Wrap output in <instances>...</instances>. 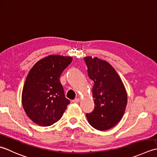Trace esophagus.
I'll use <instances>...</instances> for the list:
<instances>
[{"label": "esophagus", "instance_id": "esophagus-1", "mask_svg": "<svg viewBox=\"0 0 157 157\" xmlns=\"http://www.w3.org/2000/svg\"><path fill=\"white\" fill-rule=\"evenodd\" d=\"M79 101H80V100L78 98H76L74 100H72V102L73 103H78Z\"/></svg>", "mask_w": 157, "mask_h": 157}]
</instances>
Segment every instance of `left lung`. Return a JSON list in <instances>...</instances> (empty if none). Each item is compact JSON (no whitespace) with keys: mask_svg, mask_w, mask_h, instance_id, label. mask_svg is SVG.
I'll return each instance as SVG.
<instances>
[{"mask_svg":"<svg viewBox=\"0 0 157 157\" xmlns=\"http://www.w3.org/2000/svg\"><path fill=\"white\" fill-rule=\"evenodd\" d=\"M89 77L94 82L92 89L94 109L86 114L89 124L100 131L109 129L119 122L127 103V93L116 70L98 57H86Z\"/></svg>","mask_w":157,"mask_h":157,"instance_id":"obj_1","label":"left lung"}]
</instances>
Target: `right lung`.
<instances>
[{"label":"right lung","instance_id":"add662e5","mask_svg":"<svg viewBox=\"0 0 157 157\" xmlns=\"http://www.w3.org/2000/svg\"><path fill=\"white\" fill-rule=\"evenodd\" d=\"M72 59L71 57L49 56L35 63L28 73L22 91V104L28 117L38 125L56 123L70 104L59 78Z\"/></svg>","mask_w":157,"mask_h":157}]
</instances>
